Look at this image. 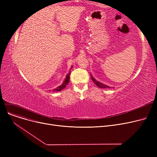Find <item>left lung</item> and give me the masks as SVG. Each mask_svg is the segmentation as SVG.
<instances>
[{"label": "left lung", "mask_w": 157, "mask_h": 157, "mask_svg": "<svg viewBox=\"0 0 157 157\" xmlns=\"http://www.w3.org/2000/svg\"><path fill=\"white\" fill-rule=\"evenodd\" d=\"M90 76H91V78H92V81H94V83L98 87V88H111L109 86H108V85H104V84H103V83H101V82H99V81H97L92 75H90Z\"/></svg>", "instance_id": "1"}]
</instances>
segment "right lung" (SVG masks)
<instances>
[{"label": "right lung", "mask_w": 157, "mask_h": 157, "mask_svg": "<svg viewBox=\"0 0 157 157\" xmlns=\"http://www.w3.org/2000/svg\"><path fill=\"white\" fill-rule=\"evenodd\" d=\"M72 67H73V66H72L71 68V69H70L69 72L67 74V76H66V78H65V79H64V81H63V83H62L61 85H60V86H58L57 88H56L53 89V91H54V92H60V91H61L62 90H63V88H65L66 87V85H67L69 83V80H70L71 70V69H72Z\"/></svg>", "instance_id": "add662e5"}]
</instances>
